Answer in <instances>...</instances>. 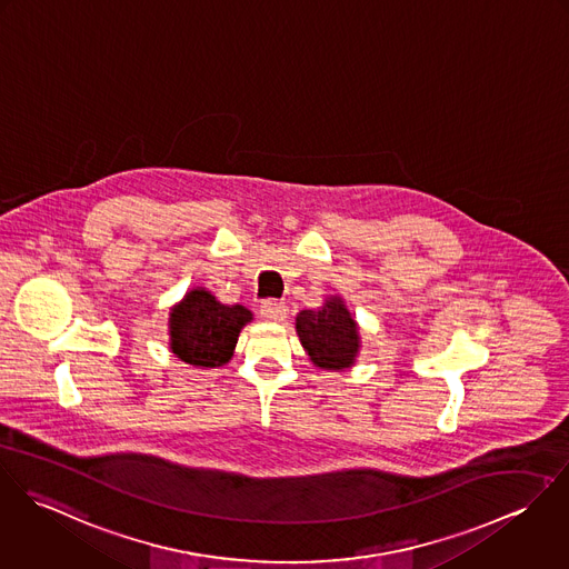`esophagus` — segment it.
Returning a JSON list of instances; mask_svg holds the SVG:
<instances>
[{
  "label": "esophagus",
  "mask_w": 569,
  "mask_h": 569,
  "mask_svg": "<svg viewBox=\"0 0 569 569\" xmlns=\"http://www.w3.org/2000/svg\"><path fill=\"white\" fill-rule=\"evenodd\" d=\"M259 312L268 322H283L288 318V306L279 301H263Z\"/></svg>",
  "instance_id": "esophagus-1"
}]
</instances>
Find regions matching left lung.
<instances>
[{"label": "left lung", "instance_id": "obj_1", "mask_svg": "<svg viewBox=\"0 0 569 569\" xmlns=\"http://www.w3.org/2000/svg\"><path fill=\"white\" fill-rule=\"evenodd\" d=\"M295 325L315 367L322 371H347L356 367L362 338L342 297L331 295L325 297L318 310H301Z\"/></svg>", "mask_w": 569, "mask_h": 569}]
</instances>
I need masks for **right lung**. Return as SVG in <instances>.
Here are the masks:
<instances>
[{
	"label": "right lung",
	"instance_id": "add662e5",
	"mask_svg": "<svg viewBox=\"0 0 569 569\" xmlns=\"http://www.w3.org/2000/svg\"><path fill=\"white\" fill-rule=\"evenodd\" d=\"M253 320L244 306H224L207 288H191L170 308L172 353L193 369H218L233 358L240 331Z\"/></svg>",
	"mask_w": 569,
	"mask_h": 569
}]
</instances>
